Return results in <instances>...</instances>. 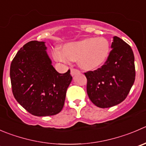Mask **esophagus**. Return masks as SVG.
Segmentation results:
<instances>
[{
  "instance_id": "34e87169",
  "label": "esophagus",
  "mask_w": 146,
  "mask_h": 146,
  "mask_svg": "<svg viewBox=\"0 0 146 146\" xmlns=\"http://www.w3.org/2000/svg\"><path fill=\"white\" fill-rule=\"evenodd\" d=\"M80 73V70H78V69L71 68V70H70V74H71L72 76H74V75L77 74V73Z\"/></svg>"
}]
</instances>
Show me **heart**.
I'll return each instance as SVG.
<instances>
[{"mask_svg": "<svg viewBox=\"0 0 146 146\" xmlns=\"http://www.w3.org/2000/svg\"><path fill=\"white\" fill-rule=\"evenodd\" d=\"M110 52V45L106 38H87L63 46L62 50L56 48L53 52L55 60L68 63L77 60L82 69L92 70L104 63Z\"/></svg>", "mask_w": 146, "mask_h": 146, "instance_id": "obj_1", "label": "heart"}]
</instances>
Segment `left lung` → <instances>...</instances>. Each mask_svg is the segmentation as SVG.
Wrapping results in <instances>:
<instances>
[{
	"mask_svg": "<svg viewBox=\"0 0 146 146\" xmlns=\"http://www.w3.org/2000/svg\"><path fill=\"white\" fill-rule=\"evenodd\" d=\"M104 65L84 73L87 93L92 103L101 108L116 106L126 98L135 78L134 55L131 46L117 36Z\"/></svg>",
	"mask_w": 146,
	"mask_h": 146,
	"instance_id": "left-lung-1",
	"label": "left lung"
}]
</instances>
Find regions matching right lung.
<instances>
[{
	"label": "right lung",
	"instance_id": "right-lung-1",
	"mask_svg": "<svg viewBox=\"0 0 146 146\" xmlns=\"http://www.w3.org/2000/svg\"><path fill=\"white\" fill-rule=\"evenodd\" d=\"M46 48L43 41L28 42L18 50L10 68L14 98L35 116L60 113L72 80L70 70L65 73L56 71Z\"/></svg>",
	"mask_w": 146,
	"mask_h": 146
}]
</instances>
